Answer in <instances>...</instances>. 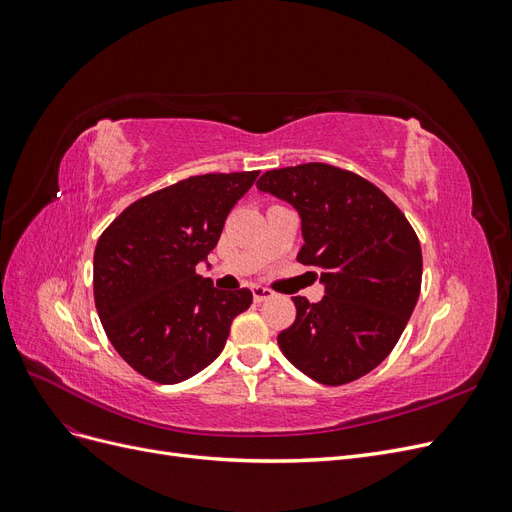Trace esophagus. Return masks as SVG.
<instances>
[{
    "label": "esophagus",
    "mask_w": 512,
    "mask_h": 512,
    "mask_svg": "<svg viewBox=\"0 0 512 512\" xmlns=\"http://www.w3.org/2000/svg\"><path fill=\"white\" fill-rule=\"evenodd\" d=\"M252 294H254V301L260 303V301L271 299V297H273V290H269V288H265V286H254V288H252Z\"/></svg>",
    "instance_id": "obj_1"
}]
</instances>
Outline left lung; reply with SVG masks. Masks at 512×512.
I'll use <instances>...</instances> for the list:
<instances>
[{
    "mask_svg": "<svg viewBox=\"0 0 512 512\" xmlns=\"http://www.w3.org/2000/svg\"><path fill=\"white\" fill-rule=\"evenodd\" d=\"M258 190L301 220L303 265L320 269L324 297H294L297 318L277 335L286 359L320 384L378 367L399 342L421 292L423 256L412 226L374 183L329 164L267 170Z\"/></svg>",
    "mask_w": 512,
    "mask_h": 512,
    "instance_id": "obj_1",
    "label": "left lung"
}]
</instances>
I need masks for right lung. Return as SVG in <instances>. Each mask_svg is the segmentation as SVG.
Returning <instances> with one entry per match:
<instances>
[{
  "label": "right lung",
  "instance_id": "right-lung-1",
  "mask_svg": "<svg viewBox=\"0 0 512 512\" xmlns=\"http://www.w3.org/2000/svg\"><path fill=\"white\" fill-rule=\"evenodd\" d=\"M252 173H213L136 200L94 254V297L113 348L138 374L177 384L218 359L230 324L252 305L247 288L220 290L196 275L218 245Z\"/></svg>",
  "mask_w": 512,
  "mask_h": 512
}]
</instances>
